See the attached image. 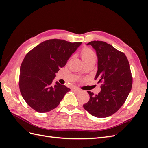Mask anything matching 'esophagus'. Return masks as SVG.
<instances>
[{
	"mask_svg": "<svg viewBox=\"0 0 148 148\" xmlns=\"http://www.w3.org/2000/svg\"><path fill=\"white\" fill-rule=\"evenodd\" d=\"M73 91L75 93H79L80 92H82V89H79V88H74L73 89Z\"/></svg>",
	"mask_w": 148,
	"mask_h": 148,
	"instance_id": "34e87169",
	"label": "esophagus"
}]
</instances>
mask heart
I'll list each match as a JSON object with an SVG mask.
<instances>
[{"label":"heart","instance_id":"obj_1","mask_svg":"<svg viewBox=\"0 0 148 148\" xmlns=\"http://www.w3.org/2000/svg\"><path fill=\"white\" fill-rule=\"evenodd\" d=\"M82 57L83 61L92 59H96V55L95 52L89 48H84L82 52Z\"/></svg>","mask_w":148,"mask_h":148}]
</instances>
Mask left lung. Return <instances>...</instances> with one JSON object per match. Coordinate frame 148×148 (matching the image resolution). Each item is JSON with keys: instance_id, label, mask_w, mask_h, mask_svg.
I'll list each match as a JSON object with an SVG mask.
<instances>
[{"instance_id": "obj_1", "label": "left lung", "mask_w": 148, "mask_h": 148, "mask_svg": "<svg viewBox=\"0 0 148 148\" xmlns=\"http://www.w3.org/2000/svg\"><path fill=\"white\" fill-rule=\"evenodd\" d=\"M86 45H91L96 51L97 71L95 79L102 84L98 95L88 91L90 99L83 107L95 117H109L122 107L132 89L129 62L123 52L109 44L94 41Z\"/></svg>"}]
</instances>
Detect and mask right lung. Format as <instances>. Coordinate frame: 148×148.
Here are the masks:
<instances>
[{
  "instance_id": "obj_1",
  "label": "right lung",
  "mask_w": 148,
  "mask_h": 148,
  "mask_svg": "<svg viewBox=\"0 0 148 148\" xmlns=\"http://www.w3.org/2000/svg\"><path fill=\"white\" fill-rule=\"evenodd\" d=\"M62 39H50L29 51L20 70L19 86L26 102L40 113L55 109L70 89L58 82L53 83L56 73L82 44Z\"/></svg>"
}]
</instances>
